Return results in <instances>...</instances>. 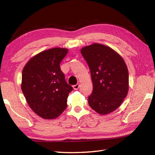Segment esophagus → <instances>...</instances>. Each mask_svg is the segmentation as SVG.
<instances>
[{
  "label": "esophagus",
  "instance_id": "obj_1",
  "mask_svg": "<svg viewBox=\"0 0 155 155\" xmlns=\"http://www.w3.org/2000/svg\"><path fill=\"white\" fill-rule=\"evenodd\" d=\"M80 87V84H77L76 85H74L73 86V88L74 90H78V88Z\"/></svg>",
  "mask_w": 155,
  "mask_h": 155
}]
</instances>
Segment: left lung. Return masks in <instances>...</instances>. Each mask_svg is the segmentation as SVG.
<instances>
[{"instance_id": "8db88e82", "label": "left lung", "mask_w": 155, "mask_h": 155, "mask_svg": "<svg viewBox=\"0 0 155 155\" xmlns=\"http://www.w3.org/2000/svg\"><path fill=\"white\" fill-rule=\"evenodd\" d=\"M81 52L91 71L93 89L88 104L101 115L120 106L128 91V71L121 56L108 46L94 43Z\"/></svg>"}]
</instances>
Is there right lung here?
I'll list each match as a JSON object with an SVG mask.
<instances>
[{"mask_svg": "<svg viewBox=\"0 0 155 155\" xmlns=\"http://www.w3.org/2000/svg\"><path fill=\"white\" fill-rule=\"evenodd\" d=\"M67 52V48L57 47L42 51L23 68V94L32 111L45 119L57 118L67 107L72 87L67 83L60 68Z\"/></svg>", "mask_w": 155, "mask_h": 155, "instance_id": "right-lung-1", "label": "right lung"}]
</instances>
